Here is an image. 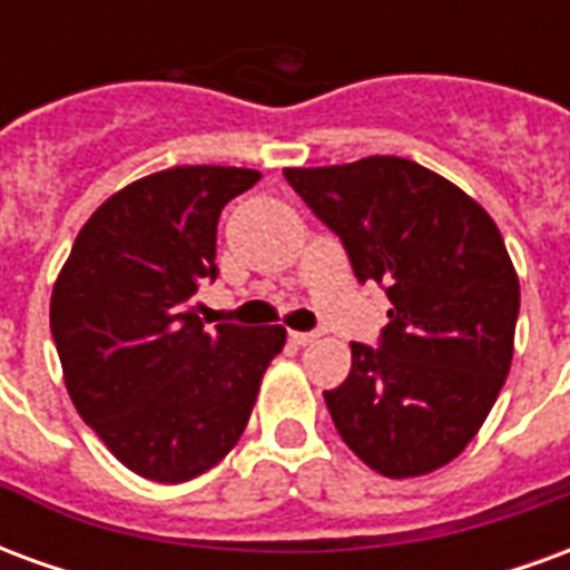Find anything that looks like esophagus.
<instances>
[{
    "instance_id": "esophagus-1",
    "label": "esophagus",
    "mask_w": 570,
    "mask_h": 570,
    "mask_svg": "<svg viewBox=\"0 0 570 570\" xmlns=\"http://www.w3.org/2000/svg\"><path fill=\"white\" fill-rule=\"evenodd\" d=\"M314 338H317V335H314V333H289V342H293V345H298V347L311 345Z\"/></svg>"
}]
</instances>
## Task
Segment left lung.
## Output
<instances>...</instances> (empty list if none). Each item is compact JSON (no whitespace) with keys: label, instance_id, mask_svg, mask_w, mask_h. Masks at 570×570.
Returning a JSON list of instances; mask_svg holds the SVG:
<instances>
[{"label":"left lung","instance_id":"1","mask_svg":"<svg viewBox=\"0 0 570 570\" xmlns=\"http://www.w3.org/2000/svg\"><path fill=\"white\" fill-rule=\"evenodd\" d=\"M284 176L342 237L360 284H382L394 305L379 347L351 342L347 379L323 391L338 436L382 476L440 470L476 436L513 363L519 277L498 225L396 155Z\"/></svg>","mask_w":570,"mask_h":570}]
</instances>
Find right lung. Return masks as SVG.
Returning a JSON list of instances; mask_svg holds the SVG:
<instances>
[{"label": "right lung", "mask_w": 570, "mask_h": 570, "mask_svg": "<svg viewBox=\"0 0 570 570\" xmlns=\"http://www.w3.org/2000/svg\"><path fill=\"white\" fill-rule=\"evenodd\" d=\"M262 179L247 167L186 164L106 198L51 293L69 400L121 464L188 482L235 449L284 326L207 330L191 296L216 277V223Z\"/></svg>", "instance_id": "obj_1"}]
</instances>
